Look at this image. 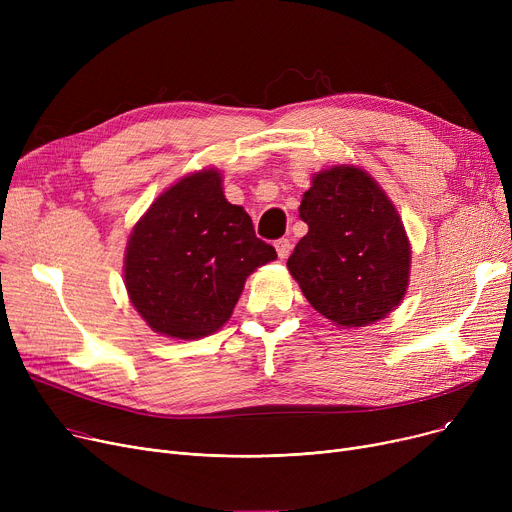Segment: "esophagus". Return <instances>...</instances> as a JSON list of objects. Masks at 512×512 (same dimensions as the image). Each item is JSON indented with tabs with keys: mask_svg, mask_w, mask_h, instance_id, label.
I'll return each instance as SVG.
<instances>
[{
	"mask_svg": "<svg viewBox=\"0 0 512 512\" xmlns=\"http://www.w3.org/2000/svg\"><path fill=\"white\" fill-rule=\"evenodd\" d=\"M274 247H276V251H278V257H280V259H286V257L290 255V249H292V245H290V240H288V238H280V240H276V242H274Z\"/></svg>",
	"mask_w": 512,
	"mask_h": 512,
	"instance_id": "1",
	"label": "esophagus"
}]
</instances>
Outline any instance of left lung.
Segmentation results:
<instances>
[{
	"mask_svg": "<svg viewBox=\"0 0 512 512\" xmlns=\"http://www.w3.org/2000/svg\"><path fill=\"white\" fill-rule=\"evenodd\" d=\"M299 211L309 232L286 265L311 307L344 328L394 311L409 286L411 245L382 186L336 166L313 176Z\"/></svg>",
	"mask_w": 512,
	"mask_h": 512,
	"instance_id": "obj_1",
	"label": "left lung"
}]
</instances>
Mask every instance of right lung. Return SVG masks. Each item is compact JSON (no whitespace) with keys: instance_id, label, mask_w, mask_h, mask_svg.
Listing matches in <instances>:
<instances>
[{"instance_id":"add662e5","label":"right lung","mask_w":512,"mask_h":512,"mask_svg":"<svg viewBox=\"0 0 512 512\" xmlns=\"http://www.w3.org/2000/svg\"><path fill=\"white\" fill-rule=\"evenodd\" d=\"M276 257L211 168L180 178L132 228L124 284L151 330L197 340L226 324L249 274Z\"/></svg>"}]
</instances>
